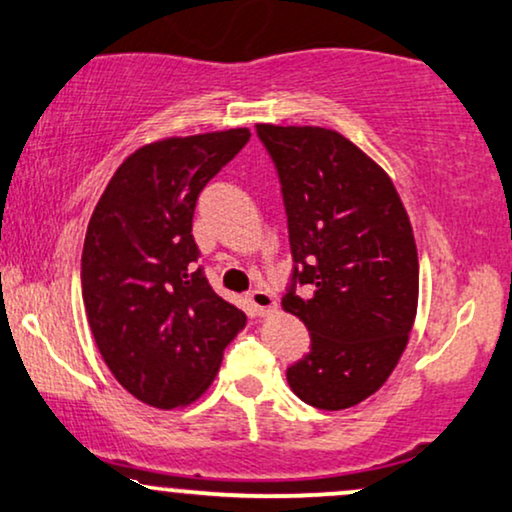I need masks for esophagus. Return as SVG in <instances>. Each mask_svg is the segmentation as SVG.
I'll list each match as a JSON object with an SVG mask.
<instances>
[{
  "instance_id": "34e87169",
  "label": "esophagus",
  "mask_w": 512,
  "mask_h": 512,
  "mask_svg": "<svg viewBox=\"0 0 512 512\" xmlns=\"http://www.w3.org/2000/svg\"><path fill=\"white\" fill-rule=\"evenodd\" d=\"M246 299H249L251 311H254L256 315H266L268 311H273V308H275L273 294H268L266 289H254V292H249Z\"/></svg>"
}]
</instances>
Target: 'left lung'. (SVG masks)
I'll use <instances>...</instances> for the list:
<instances>
[{
    "instance_id": "obj_1",
    "label": "left lung",
    "mask_w": 512,
    "mask_h": 512,
    "mask_svg": "<svg viewBox=\"0 0 512 512\" xmlns=\"http://www.w3.org/2000/svg\"><path fill=\"white\" fill-rule=\"evenodd\" d=\"M256 135L287 213L294 268L282 306L311 332L287 382L308 406L351 408L387 382L413 330V227L389 175L339 132L256 125Z\"/></svg>"
}]
</instances>
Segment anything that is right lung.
Listing matches in <instances>:
<instances>
[{
    "mask_svg": "<svg viewBox=\"0 0 512 512\" xmlns=\"http://www.w3.org/2000/svg\"><path fill=\"white\" fill-rule=\"evenodd\" d=\"M235 128L147 144L121 163L82 246L87 323L121 387L154 408L199 399L246 315L213 292L192 237L197 199L249 142Z\"/></svg>",
    "mask_w": 512,
    "mask_h": 512,
    "instance_id": "add662e5",
    "label": "right lung"
}]
</instances>
